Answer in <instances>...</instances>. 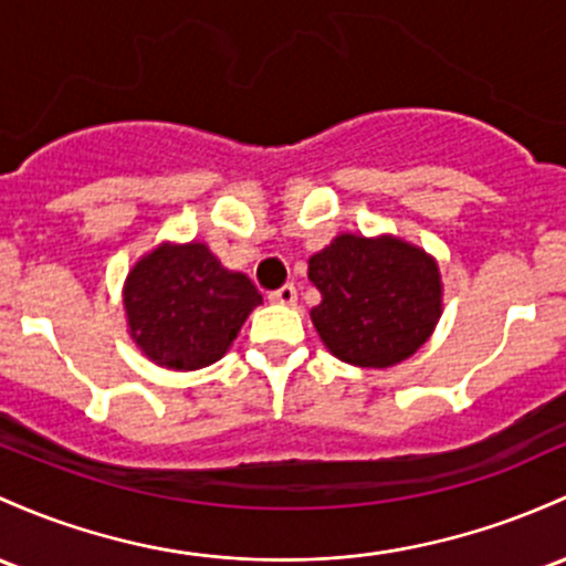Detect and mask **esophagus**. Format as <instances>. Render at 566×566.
<instances>
[{
    "label": "esophagus",
    "instance_id": "obj_1",
    "mask_svg": "<svg viewBox=\"0 0 566 566\" xmlns=\"http://www.w3.org/2000/svg\"><path fill=\"white\" fill-rule=\"evenodd\" d=\"M271 303H279V306H295L297 301V290L293 287V284H284V287L273 290V293L269 295Z\"/></svg>",
    "mask_w": 566,
    "mask_h": 566
}]
</instances>
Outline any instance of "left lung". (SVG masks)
<instances>
[{
    "label": "left lung",
    "instance_id": "left-lung-1",
    "mask_svg": "<svg viewBox=\"0 0 566 566\" xmlns=\"http://www.w3.org/2000/svg\"><path fill=\"white\" fill-rule=\"evenodd\" d=\"M308 279L322 293L312 308L322 344L357 368L408 359L443 312L438 263L395 235H335L331 247L308 258Z\"/></svg>",
    "mask_w": 566,
    "mask_h": 566
}]
</instances>
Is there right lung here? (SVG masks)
Returning a JSON list of instances; mask_svg holds the SVG:
<instances>
[{
    "mask_svg": "<svg viewBox=\"0 0 566 566\" xmlns=\"http://www.w3.org/2000/svg\"><path fill=\"white\" fill-rule=\"evenodd\" d=\"M260 303L250 276L222 269L201 241L155 247L123 287L128 333L147 359L169 370L217 363Z\"/></svg>",
    "mask_w": 566,
    "mask_h": 566,
    "instance_id": "1",
    "label": "right lung"
}]
</instances>
